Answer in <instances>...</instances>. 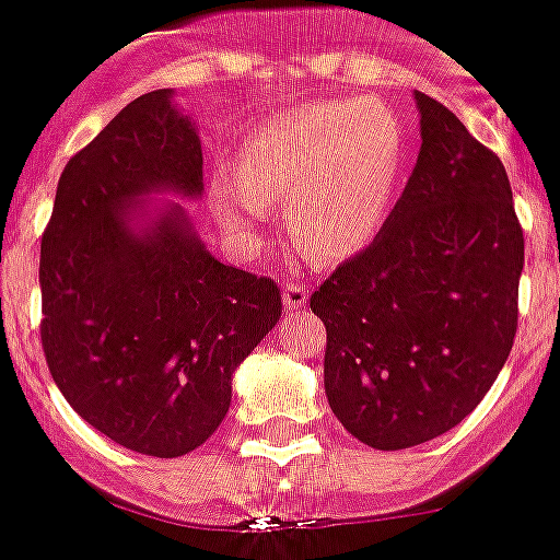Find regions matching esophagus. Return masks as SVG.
Returning a JSON list of instances; mask_svg holds the SVG:
<instances>
[{
  "mask_svg": "<svg viewBox=\"0 0 560 560\" xmlns=\"http://www.w3.org/2000/svg\"><path fill=\"white\" fill-rule=\"evenodd\" d=\"M284 306L287 310H301L310 301V284L301 279H287L284 281Z\"/></svg>",
  "mask_w": 560,
  "mask_h": 560,
  "instance_id": "1",
  "label": "esophagus"
}]
</instances>
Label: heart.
Here are the masks:
<instances>
[{"label":"heart","mask_w":560,"mask_h":560,"mask_svg":"<svg viewBox=\"0 0 560 560\" xmlns=\"http://www.w3.org/2000/svg\"><path fill=\"white\" fill-rule=\"evenodd\" d=\"M404 129L375 98L298 107L256 129L240 187H218V212L245 245L268 207L290 203L292 234L320 259H345L378 234L404 171Z\"/></svg>","instance_id":"heart-1"}]
</instances>
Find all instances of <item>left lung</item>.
I'll return each instance as SVG.
<instances>
[{
    "label": "left lung",
    "instance_id": "8db88e82",
    "mask_svg": "<svg viewBox=\"0 0 560 560\" xmlns=\"http://www.w3.org/2000/svg\"><path fill=\"white\" fill-rule=\"evenodd\" d=\"M422 145L373 243L310 298L326 326V395L345 431L404 451L456 428L503 370L525 237L492 149L417 91Z\"/></svg>",
    "mask_w": 560,
    "mask_h": 560
}]
</instances>
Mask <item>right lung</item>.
Instances as JSON below:
<instances>
[{
  "label": "right lung",
  "instance_id": "add662e5",
  "mask_svg": "<svg viewBox=\"0 0 560 560\" xmlns=\"http://www.w3.org/2000/svg\"><path fill=\"white\" fill-rule=\"evenodd\" d=\"M196 127L171 91L135 98L68 160L40 237V345L96 431L176 458L232 404V373L281 317L279 284L218 262L171 209L135 234L124 209L156 187L198 196Z\"/></svg>",
  "mask_w": 560,
  "mask_h": 560
}]
</instances>
